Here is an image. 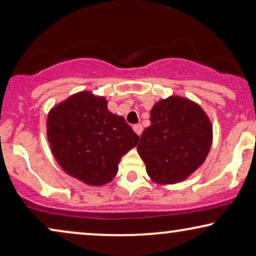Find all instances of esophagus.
<instances>
[{"label": "esophagus", "mask_w": 256, "mask_h": 256, "mask_svg": "<svg viewBox=\"0 0 256 256\" xmlns=\"http://www.w3.org/2000/svg\"><path fill=\"white\" fill-rule=\"evenodd\" d=\"M132 129H134V132H136V134H138V136H141V134H142V126L141 124H135L134 127H132Z\"/></svg>", "instance_id": "34e87169"}]
</instances>
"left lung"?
<instances>
[{"label":"left lung","instance_id":"obj_1","mask_svg":"<svg viewBox=\"0 0 256 256\" xmlns=\"http://www.w3.org/2000/svg\"><path fill=\"white\" fill-rule=\"evenodd\" d=\"M138 152L157 184H176L194 172L212 146V124L198 104L183 96L160 100L150 110Z\"/></svg>","mask_w":256,"mask_h":256}]
</instances>
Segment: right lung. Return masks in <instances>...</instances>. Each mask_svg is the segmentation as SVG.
Segmentation results:
<instances>
[{
  "mask_svg": "<svg viewBox=\"0 0 256 256\" xmlns=\"http://www.w3.org/2000/svg\"><path fill=\"white\" fill-rule=\"evenodd\" d=\"M46 135L62 169L92 186L113 180L121 157L140 138L124 118L108 110L104 96L87 90L48 112Z\"/></svg>",
  "mask_w": 256,
  "mask_h": 256,
  "instance_id": "add662e5",
  "label": "right lung"
}]
</instances>
